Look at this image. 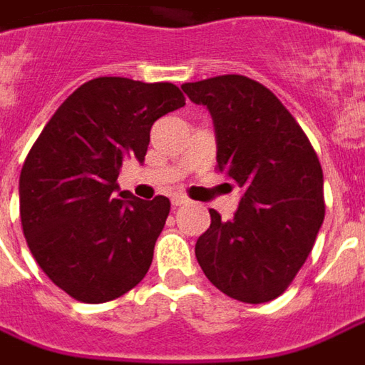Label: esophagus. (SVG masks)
Masks as SVG:
<instances>
[{
    "mask_svg": "<svg viewBox=\"0 0 365 365\" xmlns=\"http://www.w3.org/2000/svg\"><path fill=\"white\" fill-rule=\"evenodd\" d=\"M170 202H173V207H180V205H187L188 197L187 195H182V192H175V195L170 197Z\"/></svg>",
    "mask_w": 365,
    "mask_h": 365,
    "instance_id": "esophagus-1",
    "label": "esophagus"
}]
</instances>
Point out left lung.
I'll return each instance as SVG.
<instances>
[{"mask_svg":"<svg viewBox=\"0 0 365 365\" xmlns=\"http://www.w3.org/2000/svg\"><path fill=\"white\" fill-rule=\"evenodd\" d=\"M215 123L216 170L240 188L235 218L210 208L195 255L220 292L246 304L278 298L312 250L324 222V175L290 110L262 83L218 75L185 83Z\"/></svg>","mask_w":365,"mask_h":365,"instance_id":"left-lung-1","label":"left lung"}]
</instances>
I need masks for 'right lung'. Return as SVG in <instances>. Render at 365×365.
<instances>
[{"instance_id": "right-lung-1", "label": "right lung", "mask_w": 365, "mask_h": 365, "mask_svg": "<svg viewBox=\"0 0 365 365\" xmlns=\"http://www.w3.org/2000/svg\"><path fill=\"white\" fill-rule=\"evenodd\" d=\"M185 107L173 83L97 77L55 110L25 158L19 216L51 282L85 304L115 300L145 278L170 200L119 190L127 158L145 160L150 127Z\"/></svg>"}]
</instances>
